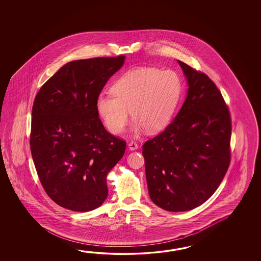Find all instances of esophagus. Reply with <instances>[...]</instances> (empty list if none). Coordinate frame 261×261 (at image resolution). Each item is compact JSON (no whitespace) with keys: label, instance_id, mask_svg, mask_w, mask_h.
Masks as SVG:
<instances>
[{"label":"esophagus","instance_id":"esophagus-1","mask_svg":"<svg viewBox=\"0 0 261 261\" xmlns=\"http://www.w3.org/2000/svg\"><path fill=\"white\" fill-rule=\"evenodd\" d=\"M128 147L130 151H133V150L138 149V144H136L135 142H130L128 144Z\"/></svg>","mask_w":261,"mask_h":261}]
</instances>
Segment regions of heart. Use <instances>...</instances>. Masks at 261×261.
Listing matches in <instances>:
<instances>
[{
    "instance_id": "1",
    "label": "heart",
    "mask_w": 261,
    "mask_h": 261,
    "mask_svg": "<svg viewBox=\"0 0 261 261\" xmlns=\"http://www.w3.org/2000/svg\"><path fill=\"white\" fill-rule=\"evenodd\" d=\"M181 80L171 70L140 67L124 72L113 83L112 95L100 94L96 102L98 115L113 134L123 133L133 117V135L146 130L159 133L172 119L181 95Z\"/></svg>"
}]
</instances>
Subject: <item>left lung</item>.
Returning a JSON list of instances; mask_svg holds the SVG:
<instances>
[{"label": "left lung", "instance_id": "1", "mask_svg": "<svg viewBox=\"0 0 261 261\" xmlns=\"http://www.w3.org/2000/svg\"><path fill=\"white\" fill-rule=\"evenodd\" d=\"M188 91L164 132L143 145L150 199L169 212L192 210L216 192L229 166L230 116L210 78L177 61Z\"/></svg>", "mask_w": 261, "mask_h": 261}]
</instances>
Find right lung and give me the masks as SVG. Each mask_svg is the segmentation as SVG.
<instances>
[{
	"label": "right lung",
	"mask_w": 261,
	"mask_h": 261,
	"mask_svg": "<svg viewBox=\"0 0 261 261\" xmlns=\"http://www.w3.org/2000/svg\"><path fill=\"white\" fill-rule=\"evenodd\" d=\"M125 56L68 62L40 89L33 106L31 151L46 194L75 212L106 200L107 173L126 143L106 130L96 109L106 82Z\"/></svg>",
	"instance_id": "obj_1"
}]
</instances>
